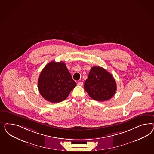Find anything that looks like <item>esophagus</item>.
<instances>
[{
	"label": "esophagus",
	"mask_w": 154,
	"mask_h": 154,
	"mask_svg": "<svg viewBox=\"0 0 154 154\" xmlns=\"http://www.w3.org/2000/svg\"><path fill=\"white\" fill-rule=\"evenodd\" d=\"M77 85H78L79 86H82V85H83V82H82V81H79V82H78Z\"/></svg>",
	"instance_id": "esophagus-1"
}]
</instances>
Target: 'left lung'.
I'll use <instances>...</instances> for the list:
<instances>
[{"instance_id":"8db88e82","label":"left lung","mask_w":154,"mask_h":154,"mask_svg":"<svg viewBox=\"0 0 154 154\" xmlns=\"http://www.w3.org/2000/svg\"><path fill=\"white\" fill-rule=\"evenodd\" d=\"M84 89L94 100L103 102L112 98L116 91V82L112 75L99 66H93L84 84Z\"/></svg>"}]
</instances>
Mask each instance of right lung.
I'll use <instances>...</instances> for the list:
<instances>
[{"label":"right lung","instance_id":"1","mask_svg":"<svg viewBox=\"0 0 154 154\" xmlns=\"http://www.w3.org/2000/svg\"><path fill=\"white\" fill-rule=\"evenodd\" d=\"M75 86L66 64L62 61H52L48 63L41 72L38 81L42 97L51 103L64 100Z\"/></svg>","mask_w":154,"mask_h":154}]
</instances>
